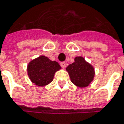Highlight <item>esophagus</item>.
Returning a JSON list of instances; mask_svg holds the SVG:
<instances>
[{"label": "esophagus", "mask_w": 124, "mask_h": 124, "mask_svg": "<svg viewBox=\"0 0 124 124\" xmlns=\"http://www.w3.org/2000/svg\"><path fill=\"white\" fill-rule=\"evenodd\" d=\"M60 65H61V67H62L63 69H64L65 67H66V63L64 62H62L60 63Z\"/></svg>", "instance_id": "34e87169"}]
</instances>
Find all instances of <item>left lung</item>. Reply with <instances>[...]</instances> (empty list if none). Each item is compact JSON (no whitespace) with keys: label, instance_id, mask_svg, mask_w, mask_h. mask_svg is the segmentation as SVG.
<instances>
[{"label":"left lung","instance_id":"left-lung-1","mask_svg":"<svg viewBox=\"0 0 124 124\" xmlns=\"http://www.w3.org/2000/svg\"><path fill=\"white\" fill-rule=\"evenodd\" d=\"M66 70L70 75L71 82L81 88L90 85L95 75L93 66L81 56L76 57L74 62L68 65Z\"/></svg>","mask_w":124,"mask_h":124}]
</instances>
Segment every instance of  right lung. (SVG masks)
Wrapping results in <instances>:
<instances>
[{"instance_id": "obj_1", "label": "right lung", "mask_w": 124, "mask_h": 124, "mask_svg": "<svg viewBox=\"0 0 124 124\" xmlns=\"http://www.w3.org/2000/svg\"><path fill=\"white\" fill-rule=\"evenodd\" d=\"M61 69L56 61L41 55L29 62L27 71L31 82L38 86H44L53 80L54 74Z\"/></svg>"}]
</instances>
